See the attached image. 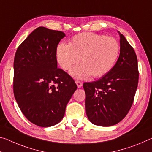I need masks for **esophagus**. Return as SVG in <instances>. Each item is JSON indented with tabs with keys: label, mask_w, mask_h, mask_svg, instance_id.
<instances>
[{
	"label": "esophagus",
	"mask_w": 152,
	"mask_h": 152,
	"mask_svg": "<svg viewBox=\"0 0 152 152\" xmlns=\"http://www.w3.org/2000/svg\"><path fill=\"white\" fill-rule=\"evenodd\" d=\"M75 83H76V84L77 85V86H78V88H80L81 86H83V83H82L80 81H79V80H76V81H75Z\"/></svg>",
	"instance_id": "34e87169"
}]
</instances>
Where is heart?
Listing matches in <instances>:
<instances>
[{
  "label": "heart",
  "instance_id": "1",
  "mask_svg": "<svg viewBox=\"0 0 152 152\" xmlns=\"http://www.w3.org/2000/svg\"><path fill=\"white\" fill-rule=\"evenodd\" d=\"M120 45L113 37L91 32L75 35L69 45L60 44L56 57L62 69L67 70L80 61V64L71 69L72 76L85 78L91 76L100 78L107 74L116 63Z\"/></svg>",
  "mask_w": 152,
  "mask_h": 152
}]
</instances>
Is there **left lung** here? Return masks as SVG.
<instances>
[{
	"label": "left lung",
	"instance_id": "left-lung-1",
	"mask_svg": "<svg viewBox=\"0 0 152 152\" xmlns=\"http://www.w3.org/2000/svg\"><path fill=\"white\" fill-rule=\"evenodd\" d=\"M120 34V55L116 64L100 79L85 83L86 113L93 124L110 126L128 114L138 86L139 70L135 52Z\"/></svg>",
	"mask_w": 152,
	"mask_h": 152
}]
</instances>
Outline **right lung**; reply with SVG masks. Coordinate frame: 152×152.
Here are the masks:
<instances>
[{"label":"right lung","mask_w":152,"mask_h":152,"mask_svg":"<svg viewBox=\"0 0 152 152\" xmlns=\"http://www.w3.org/2000/svg\"><path fill=\"white\" fill-rule=\"evenodd\" d=\"M61 31L35 29L19 46L14 58L13 93L21 112L32 123L53 126L64 116L77 85L57 67V45Z\"/></svg>","instance_id":"right-lung-1"}]
</instances>
